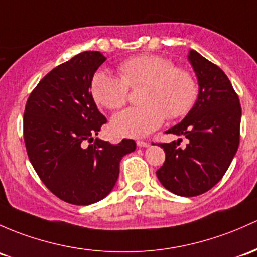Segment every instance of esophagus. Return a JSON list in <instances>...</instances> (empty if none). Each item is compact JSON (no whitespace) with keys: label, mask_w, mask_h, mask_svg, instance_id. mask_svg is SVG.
Returning <instances> with one entry per match:
<instances>
[{"label":"esophagus","mask_w":257,"mask_h":257,"mask_svg":"<svg viewBox=\"0 0 257 257\" xmlns=\"http://www.w3.org/2000/svg\"><path fill=\"white\" fill-rule=\"evenodd\" d=\"M137 145L140 148H148L150 145L149 142H144V140H138Z\"/></svg>","instance_id":"34e87169"}]
</instances>
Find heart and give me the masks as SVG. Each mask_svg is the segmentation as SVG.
<instances>
[{
    "label": "heart",
    "mask_w": 257,
    "mask_h": 257,
    "mask_svg": "<svg viewBox=\"0 0 257 257\" xmlns=\"http://www.w3.org/2000/svg\"><path fill=\"white\" fill-rule=\"evenodd\" d=\"M120 76L97 71L91 81V93L97 103L110 110L120 109L128 101L129 87L144 86L140 102L114 115L112 129L121 137L142 138L153 133L166 115L177 118L193 107L198 87L187 70L175 67L170 59L155 54H143L119 65Z\"/></svg>",
    "instance_id": "heart-1"
}]
</instances>
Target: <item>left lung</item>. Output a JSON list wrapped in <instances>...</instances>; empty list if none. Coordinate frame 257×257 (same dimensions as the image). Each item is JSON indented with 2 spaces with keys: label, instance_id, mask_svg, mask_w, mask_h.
Segmentation results:
<instances>
[{
  "label": "left lung",
  "instance_id": "left-lung-1",
  "mask_svg": "<svg viewBox=\"0 0 257 257\" xmlns=\"http://www.w3.org/2000/svg\"><path fill=\"white\" fill-rule=\"evenodd\" d=\"M188 61L198 80V98L185 119L166 133L185 136L161 143L165 163L156 171L161 185L170 192L194 197L214 187L235 156L240 142L241 107L228 76L215 64L190 50Z\"/></svg>",
  "mask_w": 257,
  "mask_h": 257
}]
</instances>
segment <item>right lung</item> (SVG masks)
Returning a JSON list of instances; mask_svg holds the SVG:
<instances>
[{
  "label": "right lung",
  "instance_id": "obj_1",
  "mask_svg": "<svg viewBox=\"0 0 257 257\" xmlns=\"http://www.w3.org/2000/svg\"><path fill=\"white\" fill-rule=\"evenodd\" d=\"M106 61L83 51L45 75L29 94L23 117L27 154L48 190L67 203L88 206L107 196L119 176L132 139L110 144L93 137L107 123L90 92L94 72Z\"/></svg>",
  "mask_w": 257,
  "mask_h": 257
}]
</instances>
